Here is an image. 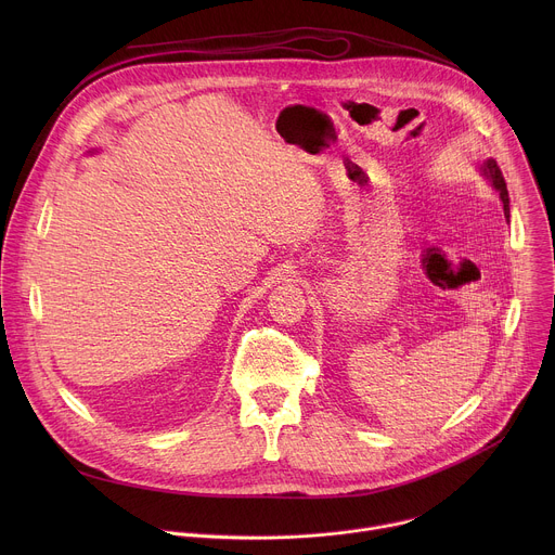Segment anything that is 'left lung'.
Wrapping results in <instances>:
<instances>
[{
	"label": "left lung",
	"instance_id": "obj_1",
	"mask_svg": "<svg viewBox=\"0 0 555 555\" xmlns=\"http://www.w3.org/2000/svg\"><path fill=\"white\" fill-rule=\"evenodd\" d=\"M483 173L488 176V180L492 182V186L499 191V195H501V199H503V210H505V215L509 217V195H507V184H505L503 171H501V167L496 165V160H488V163L483 165Z\"/></svg>",
	"mask_w": 555,
	"mask_h": 555
}]
</instances>
